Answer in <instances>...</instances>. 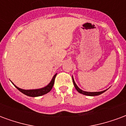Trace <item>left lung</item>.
Segmentation results:
<instances>
[{"label": "left lung", "mask_w": 126, "mask_h": 126, "mask_svg": "<svg viewBox=\"0 0 126 126\" xmlns=\"http://www.w3.org/2000/svg\"><path fill=\"white\" fill-rule=\"evenodd\" d=\"M73 84L75 85V89L77 90V91L79 92L80 94H83V95H86V96H98L100 94H101L104 93V92H106L107 90H104V91H102V92H85V91H83V90H81L80 88H79L77 84L75 83V82L74 81V79H73Z\"/></svg>", "instance_id": "1"}]
</instances>
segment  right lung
<instances>
[{"mask_svg":"<svg viewBox=\"0 0 126 126\" xmlns=\"http://www.w3.org/2000/svg\"><path fill=\"white\" fill-rule=\"evenodd\" d=\"M56 74L55 75L53 76V78L51 79V82L47 85V86H45L44 87H42V88H40V89H35V90H23V89H21L19 87H17L16 85H14V86L19 90L22 93H23L25 95H26L28 96H30V97H37V96H41L44 95V94H46L48 92H49L52 87L53 86V84H54V81H55V78L56 77Z\"/></svg>","mask_w":126,"mask_h":126,"instance_id":"obj_1","label":"right lung"}]
</instances>
